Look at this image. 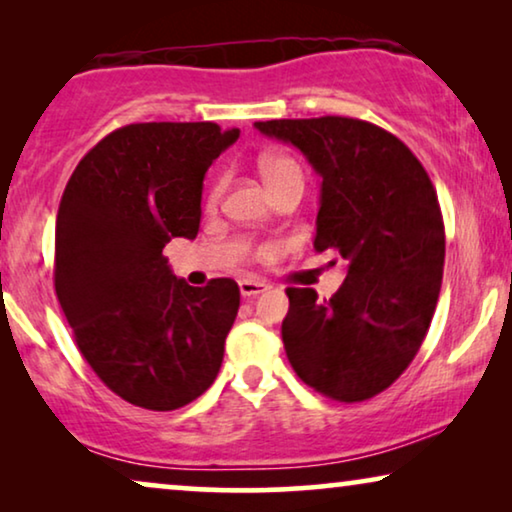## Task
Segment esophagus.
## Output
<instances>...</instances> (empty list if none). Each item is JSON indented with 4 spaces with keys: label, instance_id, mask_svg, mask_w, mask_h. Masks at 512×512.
Returning a JSON list of instances; mask_svg holds the SVG:
<instances>
[{
    "label": "esophagus",
    "instance_id": "esophagus-1",
    "mask_svg": "<svg viewBox=\"0 0 512 512\" xmlns=\"http://www.w3.org/2000/svg\"><path fill=\"white\" fill-rule=\"evenodd\" d=\"M263 291H268V284L258 282V279H240V293L242 298H256Z\"/></svg>",
    "mask_w": 512,
    "mask_h": 512
}]
</instances>
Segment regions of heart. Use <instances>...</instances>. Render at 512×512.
Returning a JSON list of instances; mask_svg holds the SVG:
<instances>
[{
  "mask_svg": "<svg viewBox=\"0 0 512 512\" xmlns=\"http://www.w3.org/2000/svg\"><path fill=\"white\" fill-rule=\"evenodd\" d=\"M258 167H261L265 184L270 186L272 193H277L279 188L291 186V184H305L303 170H300V165L291 156H282V153H270V156H263L261 160H258ZM223 191H226V174H219V177L214 179L212 188H209L207 205L214 207L216 202L221 200Z\"/></svg>",
  "mask_w": 512,
  "mask_h": 512,
  "instance_id": "heart-1",
  "label": "heart"
}]
</instances>
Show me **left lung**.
I'll return each instance as SVG.
<instances>
[{
    "label": "left lung",
    "instance_id": "obj_1",
    "mask_svg": "<svg viewBox=\"0 0 512 512\" xmlns=\"http://www.w3.org/2000/svg\"><path fill=\"white\" fill-rule=\"evenodd\" d=\"M256 128L291 142L319 172L314 249L347 265L328 300L314 289H286V356L319 394L368 401L410 366L436 312L445 263L436 188L401 139L368 121L279 118Z\"/></svg>",
    "mask_w": 512,
    "mask_h": 512
}]
</instances>
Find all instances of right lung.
Masks as SVG:
<instances>
[{
  "instance_id": "right-lung-1",
  "label": "right lung",
  "mask_w": 512,
  "mask_h": 512,
  "mask_svg": "<svg viewBox=\"0 0 512 512\" xmlns=\"http://www.w3.org/2000/svg\"><path fill=\"white\" fill-rule=\"evenodd\" d=\"M237 137L209 121L123 125L81 158L62 193L55 296L88 366L139 408H184L219 375L240 286H188L163 249L198 235L202 179Z\"/></svg>"
}]
</instances>
